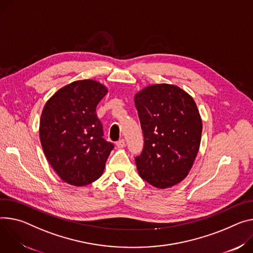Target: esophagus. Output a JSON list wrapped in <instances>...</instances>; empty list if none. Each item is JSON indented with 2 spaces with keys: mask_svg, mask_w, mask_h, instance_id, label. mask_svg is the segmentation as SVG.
I'll return each instance as SVG.
<instances>
[{
  "mask_svg": "<svg viewBox=\"0 0 253 253\" xmlns=\"http://www.w3.org/2000/svg\"><path fill=\"white\" fill-rule=\"evenodd\" d=\"M116 146H117L118 148L124 147V146H125V140H124V139H120L119 141L116 142Z\"/></svg>",
  "mask_w": 253,
  "mask_h": 253,
  "instance_id": "esophagus-1",
  "label": "esophagus"
}]
</instances>
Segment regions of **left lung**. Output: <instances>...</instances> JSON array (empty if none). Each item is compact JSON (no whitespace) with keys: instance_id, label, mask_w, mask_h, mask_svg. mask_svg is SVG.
Listing matches in <instances>:
<instances>
[{"instance_id":"obj_1","label":"left lung","mask_w":253,"mask_h":253,"mask_svg":"<svg viewBox=\"0 0 253 253\" xmlns=\"http://www.w3.org/2000/svg\"><path fill=\"white\" fill-rule=\"evenodd\" d=\"M144 146L135 157L139 175L158 189L185 178L200 148L202 119L194 99L180 87L152 84L134 97Z\"/></svg>"}]
</instances>
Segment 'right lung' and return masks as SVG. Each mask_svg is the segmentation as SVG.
<instances>
[{
	"instance_id": "1",
	"label": "right lung",
	"mask_w": 253,
	"mask_h": 253,
	"mask_svg": "<svg viewBox=\"0 0 253 253\" xmlns=\"http://www.w3.org/2000/svg\"><path fill=\"white\" fill-rule=\"evenodd\" d=\"M108 89L93 80L77 81L45 104L40 119V141L59 177L82 187L98 179L114 144L103 138L96 109Z\"/></svg>"
}]
</instances>
